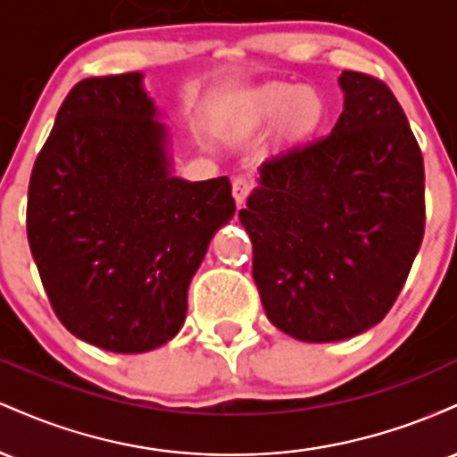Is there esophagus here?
<instances>
[{"instance_id":"34e87169","label":"esophagus","mask_w":457,"mask_h":457,"mask_svg":"<svg viewBox=\"0 0 457 457\" xmlns=\"http://www.w3.org/2000/svg\"><path fill=\"white\" fill-rule=\"evenodd\" d=\"M251 188H253V185H251V180H246V178H243V176L234 178V182H232V195H234L236 204H238V206H243L245 199L249 197Z\"/></svg>"}]
</instances>
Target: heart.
<instances>
[{"instance_id": "obj_1", "label": "heart", "mask_w": 457, "mask_h": 457, "mask_svg": "<svg viewBox=\"0 0 457 457\" xmlns=\"http://www.w3.org/2000/svg\"><path fill=\"white\" fill-rule=\"evenodd\" d=\"M328 107L313 86L295 83H266L246 98L245 122L249 127H264L275 122L277 137L283 144H301L312 139L327 122Z\"/></svg>"}]
</instances>
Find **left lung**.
<instances>
[{
  "instance_id": "left-lung-1",
  "label": "left lung",
  "mask_w": 457,
  "mask_h": 457,
  "mask_svg": "<svg viewBox=\"0 0 457 457\" xmlns=\"http://www.w3.org/2000/svg\"><path fill=\"white\" fill-rule=\"evenodd\" d=\"M328 137L272 156L238 212L277 328L342 342L376 327L406 283L426 228L423 156L378 79L344 71Z\"/></svg>"
}]
</instances>
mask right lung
Instances as JSON below:
<instances>
[{"label":"right lung","mask_w":457,"mask_h":457,"mask_svg":"<svg viewBox=\"0 0 457 457\" xmlns=\"http://www.w3.org/2000/svg\"><path fill=\"white\" fill-rule=\"evenodd\" d=\"M234 212L225 176H174L141 72L90 77L62 103L34 162L28 240L60 322L83 342L137 354L182 328L188 283Z\"/></svg>","instance_id":"add662e5"}]
</instances>
